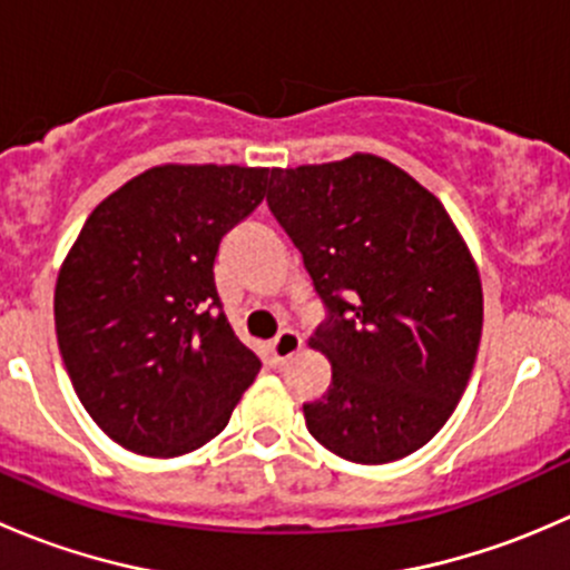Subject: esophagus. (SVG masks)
<instances>
[{"instance_id":"1","label":"esophagus","mask_w":570,"mask_h":570,"mask_svg":"<svg viewBox=\"0 0 570 570\" xmlns=\"http://www.w3.org/2000/svg\"><path fill=\"white\" fill-rule=\"evenodd\" d=\"M301 344H303V338L297 336L295 331H289V327H286V331H281L278 336L269 342V358H273V364H278V366L286 364V361H289L292 355L301 350Z\"/></svg>"}]
</instances>
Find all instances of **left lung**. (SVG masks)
Instances as JSON below:
<instances>
[{
	"label": "left lung",
	"instance_id": "8db88e82",
	"mask_svg": "<svg viewBox=\"0 0 570 570\" xmlns=\"http://www.w3.org/2000/svg\"><path fill=\"white\" fill-rule=\"evenodd\" d=\"M267 206L303 253L331 386L306 428L333 455L392 463L461 402L482 336L474 258L441 200L372 154L273 170Z\"/></svg>",
	"mask_w": 570,
	"mask_h": 570
}]
</instances>
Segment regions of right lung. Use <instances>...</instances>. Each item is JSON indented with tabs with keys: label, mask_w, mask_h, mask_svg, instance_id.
Listing matches in <instances>:
<instances>
[{
	"label": "right lung",
	"mask_w": 570,
	"mask_h": 570,
	"mask_svg": "<svg viewBox=\"0 0 570 570\" xmlns=\"http://www.w3.org/2000/svg\"><path fill=\"white\" fill-rule=\"evenodd\" d=\"M267 178V168L159 165L101 200L62 262V364L94 422L137 455L204 446L262 370L228 325L215 262Z\"/></svg>",
	"instance_id": "add662e5"
}]
</instances>
